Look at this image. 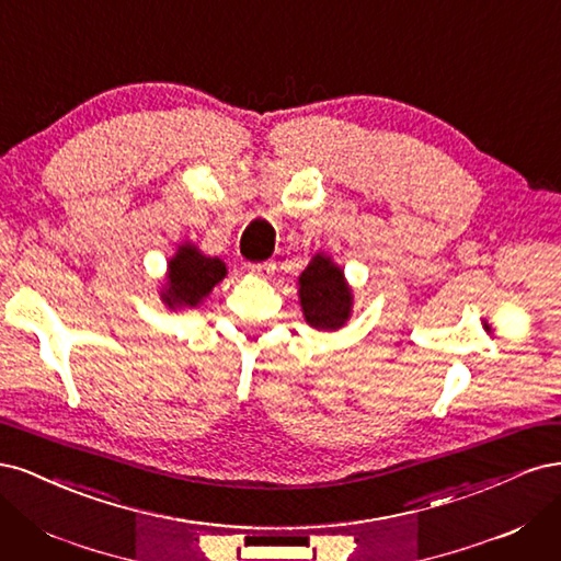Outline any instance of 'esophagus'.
<instances>
[{"label": "esophagus", "mask_w": 561, "mask_h": 561, "mask_svg": "<svg viewBox=\"0 0 561 561\" xmlns=\"http://www.w3.org/2000/svg\"><path fill=\"white\" fill-rule=\"evenodd\" d=\"M248 268H250V274H254V276H262V278H268L271 274H274V268H276V264H274V262H260V264H250Z\"/></svg>", "instance_id": "obj_1"}]
</instances>
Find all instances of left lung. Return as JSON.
Here are the masks:
<instances>
[{
	"mask_svg": "<svg viewBox=\"0 0 561 561\" xmlns=\"http://www.w3.org/2000/svg\"><path fill=\"white\" fill-rule=\"evenodd\" d=\"M299 307L316 330L336 332L351 320L353 287L328 252H316L299 276Z\"/></svg>",
	"mask_w": 561,
	"mask_h": 561,
	"instance_id": "8db88e82",
	"label": "left lung"
}]
</instances>
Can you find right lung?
Listing matches in <instances>:
<instances>
[{
  "label": "right lung",
  "instance_id": "1",
  "mask_svg": "<svg viewBox=\"0 0 561 561\" xmlns=\"http://www.w3.org/2000/svg\"><path fill=\"white\" fill-rule=\"evenodd\" d=\"M227 278V264L219 257H208L196 243L184 241L168 260L165 283L161 285V301L171 311L196 309L210 297L213 287Z\"/></svg>",
  "mask_w": 561,
  "mask_h": 561
}]
</instances>
